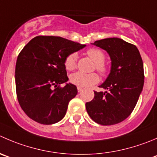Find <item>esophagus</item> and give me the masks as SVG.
I'll return each mask as SVG.
<instances>
[{
	"label": "esophagus",
	"instance_id": "obj_1",
	"mask_svg": "<svg viewBox=\"0 0 157 157\" xmlns=\"http://www.w3.org/2000/svg\"><path fill=\"white\" fill-rule=\"evenodd\" d=\"M77 90H78V92H81L83 90V88L80 87V86H77Z\"/></svg>",
	"mask_w": 157,
	"mask_h": 157
}]
</instances>
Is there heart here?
Instances as JSON below:
<instances>
[{
  "label": "heart",
  "instance_id": "heart-1",
  "mask_svg": "<svg viewBox=\"0 0 157 157\" xmlns=\"http://www.w3.org/2000/svg\"><path fill=\"white\" fill-rule=\"evenodd\" d=\"M86 54L95 62L94 69L97 70L102 76H106L109 71V68L105 63L106 55L102 50L99 48H90L86 51ZM77 54L71 53L64 60V66L68 71H74L77 67ZM70 80L73 84L80 87H87L91 85L96 84L100 80V77L97 73L85 74L83 72H77L71 74Z\"/></svg>",
  "mask_w": 157,
  "mask_h": 157
}]
</instances>
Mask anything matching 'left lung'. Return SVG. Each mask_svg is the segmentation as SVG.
Instances as JSON below:
<instances>
[{"mask_svg":"<svg viewBox=\"0 0 157 157\" xmlns=\"http://www.w3.org/2000/svg\"><path fill=\"white\" fill-rule=\"evenodd\" d=\"M93 44L107 51L112 63L110 74L99 86L107 91H94L86 109L94 122L114 125L127 119L136 106L144 83V63L137 48L121 38H106Z\"/></svg>","mask_w":157,"mask_h":157,"instance_id":"obj_1","label":"left lung"}]
</instances>
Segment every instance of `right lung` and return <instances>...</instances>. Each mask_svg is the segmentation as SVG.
I'll list each match as a JSON object with an SVG mask.
<instances>
[{
  "label": "right lung",
  "instance_id": "add662e5",
  "mask_svg": "<svg viewBox=\"0 0 157 157\" xmlns=\"http://www.w3.org/2000/svg\"><path fill=\"white\" fill-rule=\"evenodd\" d=\"M85 45L60 36H36L18 54L15 84L18 103L33 121L45 125L64 117L68 103L77 94L68 80L64 60Z\"/></svg>",
  "mask_w": 157,
  "mask_h": 157
}]
</instances>
